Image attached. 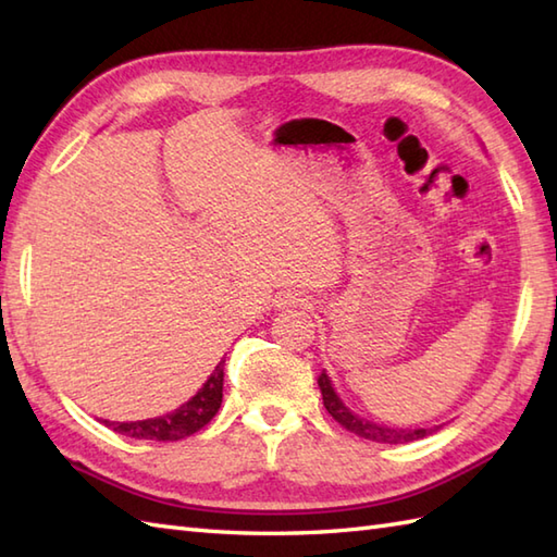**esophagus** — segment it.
Here are the masks:
<instances>
[{
  "label": "esophagus",
  "mask_w": 557,
  "mask_h": 557,
  "mask_svg": "<svg viewBox=\"0 0 557 557\" xmlns=\"http://www.w3.org/2000/svg\"><path fill=\"white\" fill-rule=\"evenodd\" d=\"M277 306H280V309H292V306H306V299H301L299 294L285 292V294H280V297H277Z\"/></svg>",
  "instance_id": "1"
}]
</instances>
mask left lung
I'll use <instances>...</instances> for the list:
<instances>
[{"label": "left lung", "mask_w": 557, "mask_h": 557, "mask_svg": "<svg viewBox=\"0 0 557 557\" xmlns=\"http://www.w3.org/2000/svg\"><path fill=\"white\" fill-rule=\"evenodd\" d=\"M318 387H321V395H323V405L327 409L330 417H333L342 429H347L349 433L359 435V437H366V441H373V443H389V445H397V443H411V441H419V437L429 435L431 431L425 429H389V425H377V423H371L366 419H359L354 417V413L342 405L339 397L335 395L333 389V383H330V377L325 373H321V377H318Z\"/></svg>", "instance_id": "8db88e82"}]
</instances>
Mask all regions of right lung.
<instances>
[{
    "instance_id": "add662e5",
    "label": "right lung",
    "mask_w": 557,
    "mask_h": 557,
    "mask_svg": "<svg viewBox=\"0 0 557 557\" xmlns=\"http://www.w3.org/2000/svg\"><path fill=\"white\" fill-rule=\"evenodd\" d=\"M222 381H224V361L215 366V371L206 381V385L198 389L196 397H191L182 405L180 409H174L172 413H164V417L158 419H146V421H128V423H110L102 421L104 425H110L112 431L136 437V441H182V437H188L198 433L203 425H208L215 417L220 405H222Z\"/></svg>"
}]
</instances>
